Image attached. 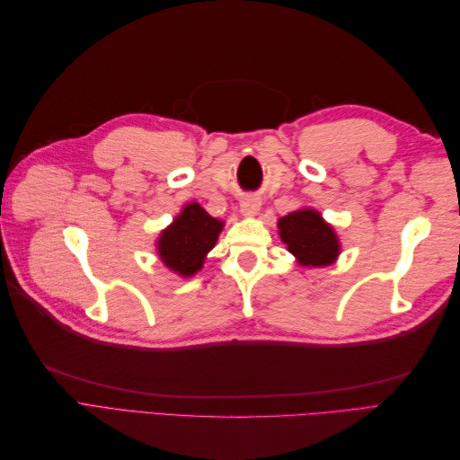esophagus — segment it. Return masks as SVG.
<instances>
[{
	"mask_svg": "<svg viewBox=\"0 0 460 460\" xmlns=\"http://www.w3.org/2000/svg\"><path fill=\"white\" fill-rule=\"evenodd\" d=\"M240 207H242V213L243 215H255L259 211L261 201L255 196H245V198H242Z\"/></svg>",
	"mask_w": 460,
	"mask_h": 460,
	"instance_id": "obj_1",
	"label": "esophagus"
}]
</instances>
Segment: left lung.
<instances>
[{
  "instance_id": "left-lung-1",
  "label": "left lung",
  "mask_w": 460,
  "mask_h": 460,
  "mask_svg": "<svg viewBox=\"0 0 460 460\" xmlns=\"http://www.w3.org/2000/svg\"><path fill=\"white\" fill-rule=\"evenodd\" d=\"M282 242L305 267H324L340 253L336 234L316 211L289 213L278 220Z\"/></svg>"
}]
</instances>
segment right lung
I'll list each match as a JSON object with an SVG mask.
<instances>
[{
    "label": "right lung",
    "mask_w": 460,
    "mask_h": 460,
    "mask_svg": "<svg viewBox=\"0 0 460 460\" xmlns=\"http://www.w3.org/2000/svg\"><path fill=\"white\" fill-rule=\"evenodd\" d=\"M222 222L208 215L199 203L184 207L172 225L161 234L159 255L166 267L182 276L196 274L205 255L217 243Z\"/></svg>",
    "instance_id": "right-lung-1"
}]
</instances>
